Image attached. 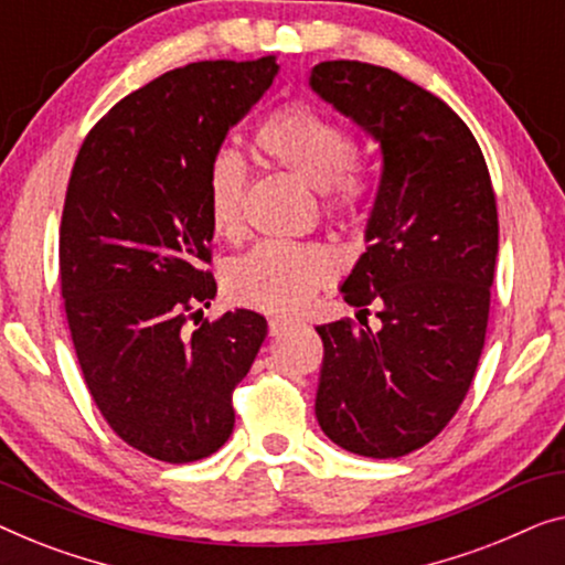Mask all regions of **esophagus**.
Returning a JSON list of instances; mask_svg holds the SVG:
<instances>
[{"instance_id": "esophagus-1", "label": "esophagus", "mask_w": 565, "mask_h": 565, "mask_svg": "<svg viewBox=\"0 0 565 565\" xmlns=\"http://www.w3.org/2000/svg\"><path fill=\"white\" fill-rule=\"evenodd\" d=\"M294 320H289V317H271V322H268V332H271L274 338L284 335V332H289L294 328Z\"/></svg>"}]
</instances>
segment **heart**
<instances>
[{
    "label": "heart",
    "instance_id": "b5f03b06",
    "mask_svg": "<svg viewBox=\"0 0 565 565\" xmlns=\"http://www.w3.org/2000/svg\"><path fill=\"white\" fill-rule=\"evenodd\" d=\"M256 148L274 166L320 189L330 217L353 220L361 214L369 179L353 161L355 140L345 125L305 102H289L258 127ZM245 189L248 169L241 158L214 156L206 171V210L217 235H241ZM335 274V260L320 245L268 241L227 266L225 289L235 305L291 315L305 309Z\"/></svg>",
    "mask_w": 565,
    "mask_h": 565
}]
</instances>
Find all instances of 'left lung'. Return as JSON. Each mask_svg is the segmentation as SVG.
<instances>
[{
	"label": "left lung",
	"instance_id": "8db88e82",
	"mask_svg": "<svg viewBox=\"0 0 565 565\" xmlns=\"http://www.w3.org/2000/svg\"><path fill=\"white\" fill-rule=\"evenodd\" d=\"M309 84L381 148L369 245L340 289L359 320L381 305V330L348 317L317 328V423L355 456L399 458L440 435L471 388L499 250L497 194L473 132L423 86L361 61L317 63Z\"/></svg>",
	"mask_w": 565,
	"mask_h": 565
}]
</instances>
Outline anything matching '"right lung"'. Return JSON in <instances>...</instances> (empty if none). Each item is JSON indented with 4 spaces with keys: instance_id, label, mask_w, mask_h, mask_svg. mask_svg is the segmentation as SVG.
<instances>
[{
    "instance_id": "right-lung-1",
    "label": "right lung",
    "mask_w": 565,
    "mask_h": 565,
    "mask_svg": "<svg viewBox=\"0 0 565 565\" xmlns=\"http://www.w3.org/2000/svg\"><path fill=\"white\" fill-rule=\"evenodd\" d=\"M276 71V55L166 71L92 127L71 169L58 274L76 359L117 438L163 463L227 443L266 340L250 309L202 320L217 294L206 171Z\"/></svg>"
}]
</instances>
